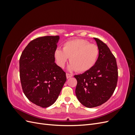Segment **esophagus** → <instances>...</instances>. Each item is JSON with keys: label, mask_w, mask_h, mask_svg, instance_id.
Listing matches in <instances>:
<instances>
[{"label": "esophagus", "mask_w": 135, "mask_h": 135, "mask_svg": "<svg viewBox=\"0 0 135 135\" xmlns=\"http://www.w3.org/2000/svg\"><path fill=\"white\" fill-rule=\"evenodd\" d=\"M66 75L67 79H68V78H70V77H72V76H73V74H69V73H66Z\"/></svg>", "instance_id": "obj_1"}]
</instances>
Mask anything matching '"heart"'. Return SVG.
I'll use <instances>...</instances> for the list:
<instances>
[{"label":"heart","instance_id":"b5f03b06","mask_svg":"<svg viewBox=\"0 0 135 135\" xmlns=\"http://www.w3.org/2000/svg\"><path fill=\"white\" fill-rule=\"evenodd\" d=\"M56 62L63 68L70 58L69 70L82 73L90 70L96 64L99 56V48L81 39L70 40L63 45V50L57 48L54 52Z\"/></svg>","mask_w":135,"mask_h":135}]
</instances>
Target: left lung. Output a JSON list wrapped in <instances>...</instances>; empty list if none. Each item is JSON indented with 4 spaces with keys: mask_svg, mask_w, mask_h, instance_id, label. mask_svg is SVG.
Wrapping results in <instances>:
<instances>
[{
    "mask_svg": "<svg viewBox=\"0 0 135 135\" xmlns=\"http://www.w3.org/2000/svg\"><path fill=\"white\" fill-rule=\"evenodd\" d=\"M99 48V56L92 69L75 75V94L80 103L87 108H94L107 102L113 94L118 81L115 57L105 43L94 38Z\"/></svg>",
    "mask_w": 135,
    "mask_h": 135,
    "instance_id": "left-lung-1",
    "label": "left lung"
}]
</instances>
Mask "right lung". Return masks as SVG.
<instances>
[{
  "label": "right lung",
  "instance_id": "1",
  "mask_svg": "<svg viewBox=\"0 0 135 135\" xmlns=\"http://www.w3.org/2000/svg\"><path fill=\"white\" fill-rule=\"evenodd\" d=\"M59 36H44L28 43L20 59L23 92L31 103L42 108L57 99L66 80V73L55 62Z\"/></svg>",
  "mask_w": 135,
  "mask_h": 135
}]
</instances>
